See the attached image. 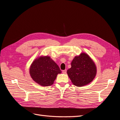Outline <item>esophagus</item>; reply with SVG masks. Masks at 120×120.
Segmentation results:
<instances>
[{
	"label": "esophagus",
	"mask_w": 120,
	"mask_h": 120,
	"mask_svg": "<svg viewBox=\"0 0 120 120\" xmlns=\"http://www.w3.org/2000/svg\"><path fill=\"white\" fill-rule=\"evenodd\" d=\"M62 72H63V73L64 74H67V70H65L63 71Z\"/></svg>",
	"instance_id": "obj_1"
}]
</instances>
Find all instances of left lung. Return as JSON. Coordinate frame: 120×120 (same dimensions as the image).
Returning a JSON list of instances; mask_svg holds the SVG:
<instances>
[{"label":"left lung","instance_id":"8db88e82","mask_svg":"<svg viewBox=\"0 0 120 120\" xmlns=\"http://www.w3.org/2000/svg\"><path fill=\"white\" fill-rule=\"evenodd\" d=\"M97 71L96 65L92 58L87 53L82 52L72 60L67 74L74 85L81 87L92 82Z\"/></svg>","mask_w":120,"mask_h":120}]
</instances>
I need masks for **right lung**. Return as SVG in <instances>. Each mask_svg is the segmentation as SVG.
<instances>
[{
	"mask_svg": "<svg viewBox=\"0 0 120 120\" xmlns=\"http://www.w3.org/2000/svg\"><path fill=\"white\" fill-rule=\"evenodd\" d=\"M61 72L58 65L48 56L38 57L33 61L30 68L31 78L42 86L52 85L57 75Z\"/></svg>",
	"mask_w": 120,
	"mask_h": 120,
	"instance_id": "1",
	"label": "right lung"
}]
</instances>
